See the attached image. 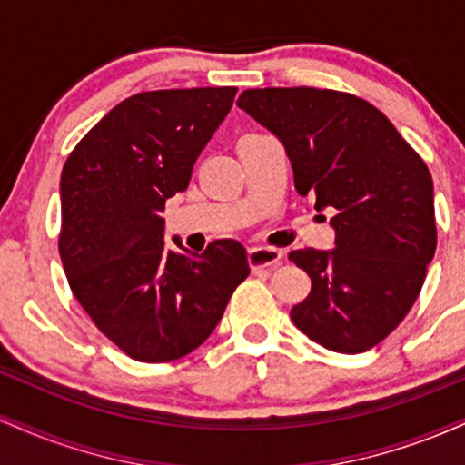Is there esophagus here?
Segmentation results:
<instances>
[{"mask_svg": "<svg viewBox=\"0 0 465 465\" xmlns=\"http://www.w3.org/2000/svg\"><path fill=\"white\" fill-rule=\"evenodd\" d=\"M247 258H249V266L253 271L273 269V266H280L282 262V251L273 247H253L249 249Z\"/></svg>", "mask_w": 465, "mask_h": 465, "instance_id": "1", "label": "esophagus"}]
</instances>
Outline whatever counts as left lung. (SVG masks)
<instances>
[{
	"mask_svg": "<svg viewBox=\"0 0 465 465\" xmlns=\"http://www.w3.org/2000/svg\"><path fill=\"white\" fill-rule=\"evenodd\" d=\"M238 106L284 143L295 188L334 210V249L288 253L311 277L291 319L308 339L359 354L407 317L437 247L433 179L367 100L314 87L247 89Z\"/></svg>",
	"mask_w": 465,
	"mask_h": 465,
	"instance_id": "1",
	"label": "left lung"
}]
</instances>
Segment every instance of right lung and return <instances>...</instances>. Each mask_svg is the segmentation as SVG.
Instances as JSON below:
<instances>
[{
  "instance_id": "add662e5",
  "label": "right lung",
  "mask_w": 465,
  "mask_h": 465,
  "mask_svg": "<svg viewBox=\"0 0 465 465\" xmlns=\"http://www.w3.org/2000/svg\"><path fill=\"white\" fill-rule=\"evenodd\" d=\"M236 92L131 95L63 165L58 251L69 288L95 328L135 361L168 362L199 348L249 275L238 240L179 253L165 247L162 218L165 201L188 188Z\"/></svg>"
}]
</instances>
